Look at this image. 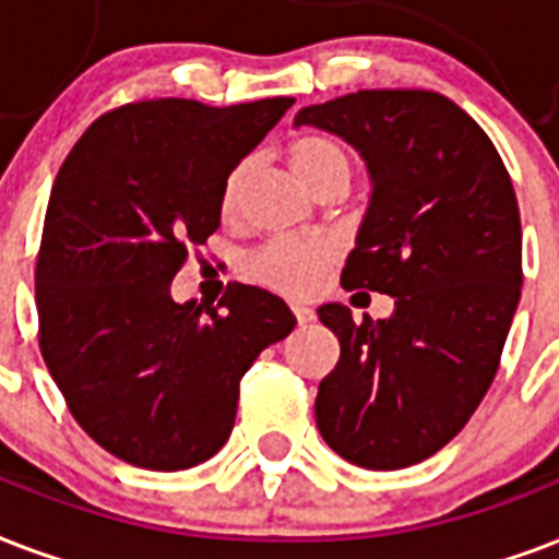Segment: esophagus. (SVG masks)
<instances>
[{"label": "esophagus", "instance_id": "obj_1", "mask_svg": "<svg viewBox=\"0 0 559 559\" xmlns=\"http://www.w3.org/2000/svg\"><path fill=\"white\" fill-rule=\"evenodd\" d=\"M292 311H294V318H297V323H311V320H314V311L309 309V306H300V302H294L292 306Z\"/></svg>", "mask_w": 559, "mask_h": 559}]
</instances>
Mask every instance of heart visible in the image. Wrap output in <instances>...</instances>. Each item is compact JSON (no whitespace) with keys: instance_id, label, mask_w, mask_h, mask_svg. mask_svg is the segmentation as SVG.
I'll return each instance as SVG.
<instances>
[{"instance_id":"b5f03b06","label":"heart","mask_w":559,"mask_h":559,"mask_svg":"<svg viewBox=\"0 0 559 559\" xmlns=\"http://www.w3.org/2000/svg\"><path fill=\"white\" fill-rule=\"evenodd\" d=\"M292 166L297 168V175L311 192L335 180L349 183V175H353V157L347 145L332 136H318V133L294 140ZM250 168H253V159H239L230 168V175L224 177L221 212L227 218L241 210ZM335 259H338V245L332 239H274L250 253L248 274L274 292L302 297L323 283V274Z\"/></svg>"}]
</instances>
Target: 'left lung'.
Segmentation results:
<instances>
[{
	"label": "left lung",
	"mask_w": 559,
	"mask_h": 559,
	"mask_svg": "<svg viewBox=\"0 0 559 559\" xmlns=\"http://www.w3.org/2000/svg\"><path fill=\"white\" fill-rule=\"evenodd\" d=\"M294 124L338 133L373 194L341 285L391 294L388 320L320 306L341 358L320 382L323 440L365 469L440 452L496 379L522 294V224L490 136L431 90H358L302 107Z\"/></svg>",
	"instance_id": "8db88e82"
}]
</instances>
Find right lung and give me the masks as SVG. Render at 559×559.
Returning <instances> with one entry per match:
<instances>
[{"instance_id":"add662e5","label":"right lung","mask_w":559,"mask_h":559,"mask_svg":"<svg viewBox=\"0 0 559 559\" xmlns=\"http://www.w3.org/2000/svg\"><path fill=\"white\" fill-rule=\"evenodd\" d=\"M292 104H122L55 177L34 271L40 353L78 426L124 464L210 461L236 423L241 376L297 323L257 285L218 309L171 300L189 248L218 230L224 177Z\"/></svg>"}]
</instances>
